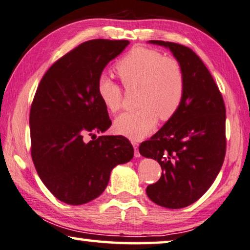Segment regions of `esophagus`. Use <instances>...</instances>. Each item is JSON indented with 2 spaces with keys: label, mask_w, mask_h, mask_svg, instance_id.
I'll return each instance as SVG.
<instances>
[{
  "label": "esophagus",
  "mask_w": 250,
  "mask_h": 250,
  "mask_svg": "<svg viewBox=\"0 0 250 250\" xmlns=\"http://www.w3.org/2000/svg\"><path fill=\"white\" fill-rule=\"evenodd\" d=\"M132 144H133L134 149H135V157H141L140 150H138V143L137 142H132Z\"/></svg>",
  "instance_id": "obj_1"
}]
</instances>
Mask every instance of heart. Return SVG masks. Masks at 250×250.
Returning a JSON list of instances; mask_svg holds the SVG:
<instances>
[{"label": "heart", "instance_id": "obj_1", "mask_svg": "<svg viewBox=\"0 0 250 250\" xmlns=\"http://www.w3.org/2000/svg\"><path fill=\"white\" fill-rule=\"evenodd\" d=\"M116 74L127 89L137 88L135 112L124 113L114 123L117 134L142 140L157 124L158 117L167 121L178 112L185 95V74L174 57L146 47H134L118 61ZM97 95L104 107L116 113L122 107V88L107 76L97 81Z\"/></svg>", "mask_w": 250, "mask_h": 250}]
</instances>
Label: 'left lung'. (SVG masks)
Returning a JSON list of instances; mask_svg holds the SVG:
<instances>
[{"instance_id":"1","label":"left lung","mask_w":250,"mask_h":250,"mask_svg":"<svg viewBox=\"0 0 250 250\" xmlns=\"http://www.w3.org/2000/svg\"><path fill=\"white\" fill-rule=\"evenodd\" d=\"M169 48L185 74V95L178 112L140 153L162 167L157 183L147 186L149 199L170 209L198 200L214 183L226 153V109L223 96L203 61L184 45L148 41Z\"/></svg>"}]
</instances>
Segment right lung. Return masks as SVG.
Segmentation results:
<instances>
[{
	"label": "right lung",
	"mask_w": 250,
	"mask_h": 250,
	"mask_svg": "<svg viewBox=\"0 0 250 250\" xmlns=\"http://www.w3.org/2000/svg\"><path fill=\"white\" fill-rule=\"evenodd\" d=\"M128 41L82 43L45 73L31 106L32 159L47 189L68 205L98 197L110 171L129 162L134 148L124 136H87L112 125L97 95V81Z\"/></svg>",
	"instance_id": "1"
}]
</instances>
